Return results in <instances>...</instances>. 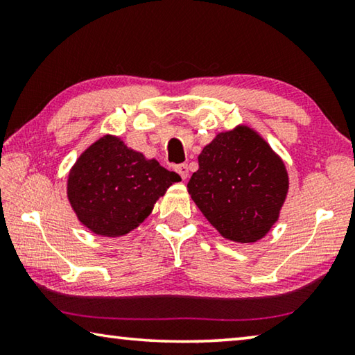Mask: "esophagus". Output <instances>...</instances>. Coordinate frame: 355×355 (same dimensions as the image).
I'll use <instances>...</instances> for the list:
<instances>
[{
    "instance_id": "obj_1",
    "label": "esophagus",
    "mask_w": 355,
    "mask_h": 355,
    "mask_svg": "<svg viewBox=\"0 0 355 355\" xmlns=\"http://www.w3.org/2000/svg\"><path fill=\"white\" fill-rule=\"evenodd\" d=\"M175 171L180 173V177H182L183 180H186L189 177V169H188V164H178L175 167Z\"/></svg>"
}]
</instances>
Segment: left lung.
<instances>
[{
  "label": "left lung",
  "mask_w": 355,
  "mask_h": 355,
  "mask_svg": "<svg viewBox=\"0 0 355 355\" xmlns=\"http://www.w3.org/2000/svg\"><path fill=\"white\" fill-rule=\"evenodd\" d=\"M191 199L219 235L257 243L271 232L290 189L284 159L249 125L220 131L199 155Z\"/></svg>",
  "instance_id": "obj_1"
}]
</instances>
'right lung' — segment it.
<instances>
[{"instance_id": "obj_1", "label": "right lung", "mask_w": 355, "mask_h": 355, "mask_svg": "<svg viewBox=\"0 0 355 355\" xmlns=\"http://www.w3.org/2000/svg\"><path fill=\"white\" fill-rule=\"evenodd\" d=\"M177 182H182L178 173L155 158H146L116 135H103L69 171L67 199L87 230L119 238L139 227Z\"/></svg>"}]
</instances>
